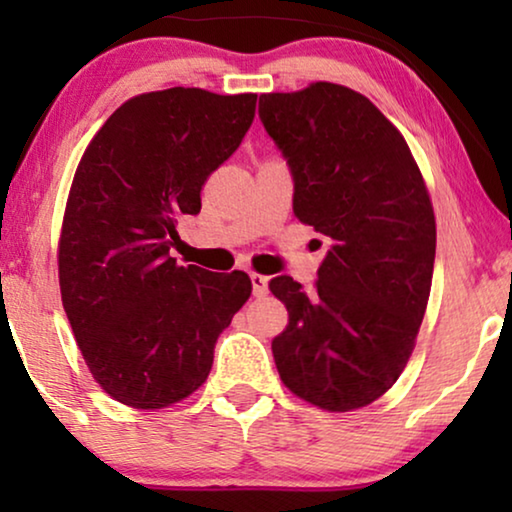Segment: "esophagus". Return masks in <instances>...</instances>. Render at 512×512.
<instances>
[{"instance_id": "34e87169", "label": "esophagus", "mask_w": 512, "mask_h": 512, "mask_svg": "<svg viewBox=\"0 0 512 512\" xmlns=\"http://www.w3.org/2000/svg\"><path fill=\"white\" fill-rule=\"evenodd\" d=\"M251 286H254V296L263 298L268 293V277L258 275V272H251Z\"/></svg>"}]
</instances>
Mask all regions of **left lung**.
I'll return each instance as SVG.
<instances>
[{"label": "left lung", "mask_w": 512, "mask_h": 512, "mask_svg": "<svg viewBox=\"0 0 512 512\" xmlns=\"http://www.w3.org/2000/svg\"><path fill=\"white\" fill-rule=\"evenodd\" d=\"M258 116L293 174V214L331 240L319 279H270L289 310L272 340L279 377L328 412L359 410L408 366L431 293L436 216L410 146L338 83L265 93Z\"/></svg>", "instance_id": "8db88e82"}]
</instances>
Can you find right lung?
Masks as SVG:
<instances>
[{"instance_id": "1", "label": "right lung", "mask_w": 512, "mask_h": 512, "mask_svg": "<svg viewBox=\"0 0 512 512\" xmlns=\"http://www.w3.org/2000/svg\"><path fill=\"white\" fill-rule=\"evenodd\" d=\"M254 114V93L153 90L123 102L83 151L62 216L60 293L83 361L118 403L160 410L191 396L251 296L247 272L179 265L170 249Z\"/></svg>"}]
</instances>
